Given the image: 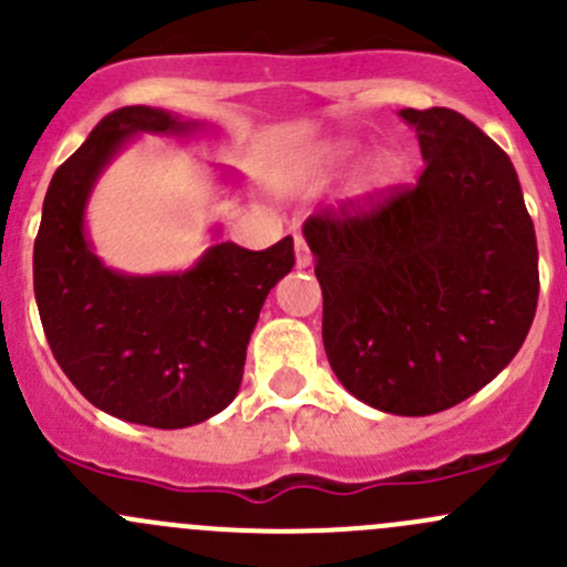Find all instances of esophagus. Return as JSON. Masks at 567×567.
I'll use <instances>...</instances> for the list:
<instances>
[{
  "label": "esophagus",
  "mask_w": 567,
  "mask_h": 567,
  "mask_svg": "<svg viewBox=\"0 0 567 567\" xmlns=\"http://www.w3.org/2000/svg\"><path fill=\"white\" fill-rule=\"evenodd\" d=\"M296 266L299 268H310L312 266V251L307 249L305 238L296 236Z\"/></svg>",
  "instance_id": "34e87169"
}]
</instances>
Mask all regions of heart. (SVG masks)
Segmentation results:
<instances>
[{
	"mask_svg": "<svg viewBox=\"0 0 567 567\" xmlns=\"http://www.w3.org/2000/svg\"><path fill=\"white\" fill-rule=\"evenodd\" d=\"M359 156V147L351 145V142H340V145H331L329 151H326V158H329L331 164H337V167H342V164H351L353 158ZM400 173V162L392 156V153H379V156L370 162V169H368V181L373 188H381L386 186V183H392L394 177Z\"/></svg>",
	"mask_w": 567,
	"mask_h": 567,
	"instance_id": "1",
	"label": "heart"
}]
</instances>
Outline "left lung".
<instances>
[{
	"label": "left lung",
	"instance_id": "left-lung-1",
	"mask_svg": "<svg viewBox=\"0 0 567 567\" xmlns=\"http://www.w3.org/2000/svg\"><path fill=\"white\" fill-rule=\"evenodd\" d=\"M416 186L305 221L323 348L353 398L398 416L453 409L511 364L537 307V241L507 153L453 109H400Z\"/></svg>",
	"mask_w": 567,
	"mask_h": 567
}]
</instances>
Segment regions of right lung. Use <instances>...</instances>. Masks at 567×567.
<instances>
[{
	"label": "right lung",
	"mask_w": 567,
	"mask_h": 567,
	"mask_svg": "<svg viewBox=\"0 0 567 567\" xmlns=\"http://www.w3.org/2000/svg\"><path fill=\"white\" fill-rule=\"evenodd\" d=\"M205 128L156 106L106 114L51 177L35 238V301L62 373L95 409L164 431L233 403L262 301L296 262L290 236L249 251L219 241L221 227L186 271L125 274L95 255L87 203L112 158L140 134ZM221 177L238 181L230 169Z\"/></svg>",
	"instance_id": "obj_1"
}]
</instances>
